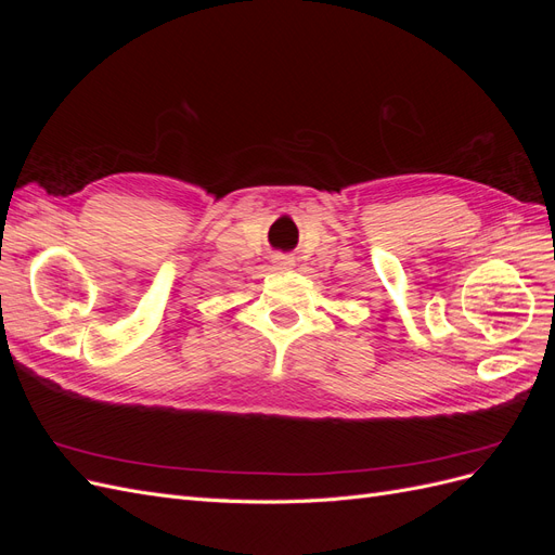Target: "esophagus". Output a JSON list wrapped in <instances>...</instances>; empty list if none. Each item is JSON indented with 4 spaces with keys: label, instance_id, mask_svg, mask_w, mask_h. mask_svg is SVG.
<instances>
[{
    "label": "esophagus",
    "instance_id": "obj_1",
    "mask_svg": "<svg viewBox=\"0 0 555 555\" xmlns=\"http://www.w3.org/2000/svg\"><path fill=\"white\" fill-rule=\"evenodd\" d=\"M271 263H273V268L275 271H289V268H294V257H289V255H273L271 257Z\"/></svg>",
    "mask_w": 555,
    "mask_h": 555
}]
</instances>
